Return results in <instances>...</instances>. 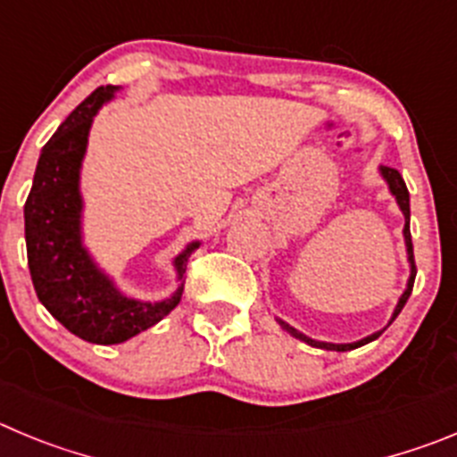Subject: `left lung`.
I'll use <instances>...</instances> for the list:
<instances>
[{
	"instance_id": "8db88e82",
	"label": "left lung",
	"mask_w": 457,
	"mask_h": 457,
	"mask_svg": "<svg viewBox=\"0 0 457 457\" xmlns=\"http://www.w3.org/2000/svg\"><path fill=\"white\" fill-rule=\"evenodd\" d=\"M378 174H380V177H383V181L387 183V187H390L392 196H395V199H396V204H399V211L403 212V220H405V224H403V240H405V251H408V262H410V276H408V286H405L403 295H401V296H399V301H396V308H395V312H392L390 321H387V326H390L392 321H395L396 317H399V312L403 311L405 301H408L410 292H412V286H414V276H417V267H414L412 237H410V195H408V187H405V181H403V177H401V174H399V171L395 170V167H383V165H380V167H378ZM276 321H278V324H280V328L286 330V333H290L292 337H296V340L305 342V345L315 346V349H324V351H353V349H358V346H365V345H370V342H374L376 337H380V333H383V330L387 328V326H385V328L376 330V333L367 335V337H362V340H358V342H346V345H335V342H321V340H312V337H308V335H303V333H301V330H296L295 326H290V324H287V321H283V320H280V317H276Z\"/></svg>"
}]
</instances>
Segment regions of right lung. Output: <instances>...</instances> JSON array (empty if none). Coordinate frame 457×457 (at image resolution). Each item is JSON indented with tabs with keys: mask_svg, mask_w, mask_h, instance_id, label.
Listing matches in <instances>:
<instances>
[{
	"mask_svg": "<svg viewBox=\"0 0 457 457\" xmlns=\"http://www.w3.org/2000/svg\"><path fill=\"white\" fill-rule=\"evenodd\" d=\"M120 90V86L97 87L67 115L40 152L24 204L29 271L37 299L54 320L92 345L127 342L170 315L181 301L187 258L201 245L199 240L187 242L171 261L179 286L161 301L124 295L87 251L83 242L81 167L95 115Z\"/></svg>",
	"mask_w": 457,
	"mask_h": 457,
	"instance_id": "1",
	"label": "right lung"
}]
</instances>
